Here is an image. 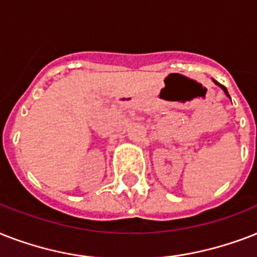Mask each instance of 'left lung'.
<instances>
[{"label": "left lung", "mask_w": 257, "mask_h": 257, "mask_svg": "<svg viewBox=\"0 0 257 257\" xmlns=\"http://www.w3.org/2000/svg\"><path fill=\"white\" fill-rule=\"evenodd\" d=\"M212 81H214V83H215V84L218 85V87H220V88H222L223 91H224V93H226V95H227V97H230V95H228V91H227V88H226V87H224V85L219 84L218 81H215V80H214V79H212ZM230 99H231V97H230Z\"/></svg>", "instance_id": "1"}]
</instances>
